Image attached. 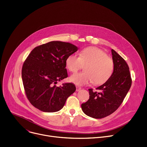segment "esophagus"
<instances>
[{
	"label": "esophagus",
	"instance_id": "obj_1",
	"mask_svg": "<svg viewBox=\"0 0 147 147\" xmlns=\"http://www.w3.org/2000/svg\"><path fill=\"white\" fill-rule=\"evenodd\" d=\"M81 87H79V86H76V92H79L81 90Z\"/></svg>",
	"mask_w": 147,
	"mask_h": 147
}]
</instances>
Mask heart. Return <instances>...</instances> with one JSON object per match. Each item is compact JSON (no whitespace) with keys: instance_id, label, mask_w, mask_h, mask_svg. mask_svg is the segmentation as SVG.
Wrapping results in <instances>:
<instances>
[{"instance_id":"b5f03b06","label":"heart","mask_w":147,"mask_h":147,"mask_svg":"<svg viewBox=\"0 0 147 147\" xmlns=\"http://www.w3.org/2000/svg\"><path fill=\"white\" fill-rule=\"evenodd\" d=\"M86 64L84 72L75 73L71 76L70 80L79 86L86 85L92 82L95 85L103 84L111 77L114 63L112 58L107 56L101 49L90 47L84 48L80 53L68 55L65 60L67 69L75 73Z\"/></svg>"}]
</instances>
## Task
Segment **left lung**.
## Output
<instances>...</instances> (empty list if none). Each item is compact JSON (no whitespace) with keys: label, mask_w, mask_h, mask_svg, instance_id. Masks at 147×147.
<instances>
[{"label":"left lung","mask_w":147,"mask_h":147,"mask_svg":"<svg viewBox=\"0 0 147 147\" xmlns=\"http://www.w3.org/2000/svg\"><path fill=\"white\" fill-rule=\"evenodd\" d=\"M114 69L111 77L96 89H89V99L82 104V109L87 116L101 119L113 113L122 104L130 89L132 80L129 67L123 58L112 49Z\"/></svg>","instance_id":"8db88e82"}]
</instances>
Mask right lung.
Listing matches in <instances>:
<instances>
[{"label": "right lung", "instance_id": "obj_1", "mask_svg": "<svg viewBox=\"0 0 147 147\" xmlns=\"http://www.w3.org/2000/svg\"><path fill=\"white\" fill-rule=\"evenodd\" d=\"M78 50L70 43L51 41L35 47L29 54L22 79L27 98L36 108L45 112L59 111L76 91L71 83L55 84L68 77L65 60Z\"/></svg>", "mask_w": 147, "mask_h": 147}]
</instances>
